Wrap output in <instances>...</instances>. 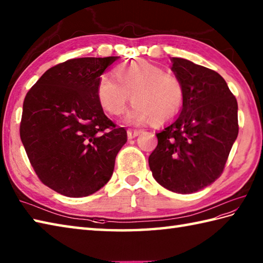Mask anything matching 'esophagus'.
<instances>
[{
	"mask_svg": "<svg viewBox=\"0 0 263 263\" xmlns=\"http://www.w3.org/2000/svg\"><path fill=\"white\" fill-rule=\"evenodd\" d=\"M139 134H141V130H138V129H128L127 130V135L129 139L135 138L136 136L139 135Z\"/></svg>",
	"mask_w": 263,
	"mask_h": 263,
	"instance_id": "34e87169",
	"label": "esophagus"
}]
</instances>
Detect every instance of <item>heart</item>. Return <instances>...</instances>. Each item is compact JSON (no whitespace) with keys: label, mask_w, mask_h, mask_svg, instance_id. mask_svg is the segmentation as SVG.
I'll return each mask as SVG.
<instances>
[{"label":"heart","mask_w":263,"mask_h":263,"mask_svg":"<svg viewBox=\"0 0 263 263\" xmlns=\"http://www.w3.org/2000/svg\"><path fill=\"white\" fill-rule=\"evenodd\" d=\"M115 79L102 74L96 83V99L106 114L124 112L132 95L133 106L127 112L128 124L152 121L164 124L179 114L184 103L181 80L163 68L144 60L132 61L115 69Z\"/></svg>","instance_id":"heart-1"}]
</instances>
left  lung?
Returning <instances> with one entry per match:
<instances>
[{
	"label": "left lung",
	"instance_id": "8db88e82",
	"mask_svg": "<svg viewBox=\"0 0 263 263\" xmlns=\"http://www.w3.org/2000/svg\"><path fill=\"white\" fill-rule=\"evenodd\" d=\"M171 63L184 85V103L177 119L157 133L148 165L164 189L190 194L222 174L238 135V106L218 72L181 58Z\"/></svg>",
	"mask_w": 263,
	"mask_h": 263
}]
</instances>
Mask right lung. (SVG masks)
<instances>
[{"label":"right lung","instance_id":"obj_1","mask_svg":"<svg viewBox=\"0 0 263 263\" xmlns=\"http://www.w3.org/2000/svg\"><path fill=\"white\" fill-rule=\"evenodd\" d=\"M118 57L79 58L50 68L27 93L20 138L44 185L88 196L110 180L127 142L96 99V83Z\"/></svg>","mask_w":263,"mask_h":263}]
</instances>
